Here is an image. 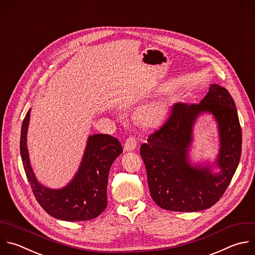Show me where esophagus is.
I'll use <instances>...</instances> for the list:
<instances>
[{
	"mask_svg": "<svg viewBox=\"0 0 255 255\" xmlns=\"http://www.w3.org/2000/svg\"><path fill=\"white\" fill-rule=\"evenodd\" d=\"M137 146V140L134 137H129L124 143V151H133Z\"/></svg>",
	"mask_w": 255,
	"mask_h": 255,
	"instance_id": "esophagus-1",
	"label": "esophagus"
}]
</instances>
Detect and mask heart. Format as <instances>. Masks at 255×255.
Listing matches in <instances>:
<instances>
[{
    "mask_svg": "<svg viewBox=\"0 0 255 255\" xmlns=\"http://www.w3.org/2000/svg\"><path fill=\"white\" fill-rule=\"evenodd\" d=\"M171 112L167 99H158L142 105L137 111L138 120L147 127H157L166 121Z\"/></svg>",
    "mask_w": 255,
    "mask_h": 255,
    "instance_id": "1",
    "label": "heart"
}]
</instances>
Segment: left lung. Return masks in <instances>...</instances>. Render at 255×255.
<instances>
[{
    "label": "left lung",
    "instance_id": "1",
    "mask_svg": "<svg viewBox=\"0 0 255 255\" xmlns=\"http://www.w3.org/2000/svg\"><path fill=\"white\" fill-rule=\"evenodd\" d=\"M204 113L218 123L220 152L210 165L193 166L189 160L193 127ZM242 135L235 103L229 92L211 84L198 104L177 103L170 117L140 148L151 197L163 209L194 212L214 205L228 187L241 156ZM217 166L218 173L212 172Z\"/></svg>",
    "mask_w": 255,
    "mask_h": 255
}]
</instances>
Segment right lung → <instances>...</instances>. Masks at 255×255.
Wrapping results in <instances>:
<instances>
[{
  "instance_id": "obj_1",
  "label": "right lung",
  "mask_w": 255,
  "mask_h": 255,
  "mask_svg": "<svg viewBox=\"0 0 255 255\" xmlns=\"http://www.w3.org/2000/svg\"><path fill=\"white\" fill-rule=\"evenodd\" d=\"M30 112L21 130L20 152L28 181L39 204L51 216L65 221H85L99 216L107 206V184L111 165L123 152L118 139L108 134L88 137L82 161L73 179L64 187L52 189L41 184L30 163L27 133Z\"/></svg>"
}]
</instances>
